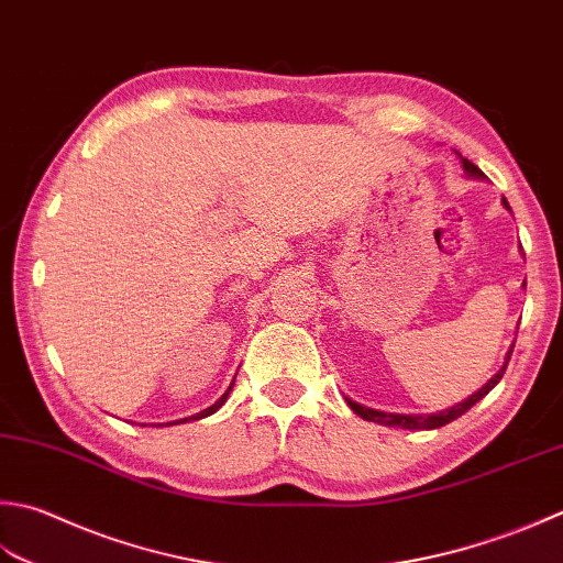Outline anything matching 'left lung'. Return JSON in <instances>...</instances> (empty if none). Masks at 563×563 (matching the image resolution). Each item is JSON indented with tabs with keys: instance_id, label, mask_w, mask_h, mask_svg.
Here are the masks:
<instances>
[{
	"instance_id": "1",
	"label": "left lung",
	"mask_w": 563,
	"mask_h": 563,
	"mask_svg": "<svg viewBox=\"0 0 563 563\" xmlns=\"http://www.w3.org/2000/svg\"><path fill=\"white\" fill-rule=\"evenodd\" d=\"M454 153L461 158V165H464V170L471 175V178H483V173H481L478 165H473L468 158L461 156L459 151H454ZM503 205H505V209H510L508 200H503ZM512 346H515V344H512ZM512 346H510V351H508V356H505L503 368H500L498 373H495V376H493L486 385H483V388H481L478 393H473L471 398H466L464 402L449 407V410L434 412V415H395V412L371 410V407H363V405H358V402H354V400H349V398H346V402H349L351 410H354L358 417H363V420L376 422V424H383V427H402V429H437V427H444V424H449V422H454L456 417L468 412L473 405H476L481 398H486V395L495 388V385L500 383L505 368H508V361H510V356H512Z\"/></svg>"
}]
</instances>
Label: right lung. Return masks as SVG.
Instances as JSON below:
<instances>
[{"label": "right lung", "instance_id": "obj_1", "mask_svg": "<svg viewBox=\"0 0 563 563\" xmlns=\"http://www.w3.org/2000/svg\"><path fill=\"white\" fill-rule=\"evenodd\" d=\"M231 388H234V383H231L229 385V388H227V393L222 395V398H219L212 407H207V410H202V412H197V415H192V417H185V420H178V422H168V424H180V422H187V420H202V417H209V415H214L217 410H219V407H222L224 402H227V398H229V393H231Z\"/></svg>", "mask_w": 563, "mask_h": 563}]
</instances>
